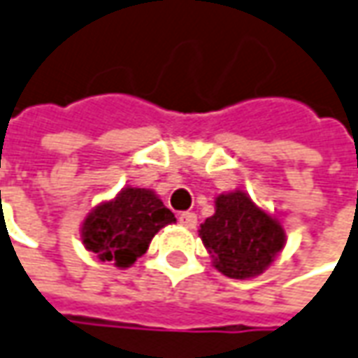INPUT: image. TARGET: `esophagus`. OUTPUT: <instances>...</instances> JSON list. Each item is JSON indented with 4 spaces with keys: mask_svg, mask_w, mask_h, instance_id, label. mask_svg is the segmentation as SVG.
I'll return each mask as SVG.
<instances>
[{
    "mask_svg": "<svg viewBox=\"0 0 358 358\" xmlns=\"http://www.w3.org/2000/svg\"><path fill=\"white\" fill-rule=\"evenodd\" d=\"M179 222L183 224L185 229H195L196 215L195 213H181V215H179Z\"/></svg>",
    "mask_w": 358,
    "mask_h": 358,
    "instance_id": "1",
    "label": "esophagus"
}]
</instances>
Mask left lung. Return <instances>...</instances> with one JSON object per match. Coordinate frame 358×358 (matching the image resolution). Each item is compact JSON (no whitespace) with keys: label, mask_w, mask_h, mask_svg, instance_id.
I'll use <instances>...</instances> for the list:
<instances>
[{"label":"left lung","mask_w":358,"mask_h":358,"mask_svg":"<svg viewBox=\"0 0 358 358\" xmlns=\"http://www.w3.org/2000/svg\"><path fill=\"white\" fill-rule=\"evenodd\" d=\"M199 234L215 268L234 280L262 274L285 242L282 224L242 191L217 196V210Z\"/></svg>","instance_id":"left-lung-1"}]
</instances>
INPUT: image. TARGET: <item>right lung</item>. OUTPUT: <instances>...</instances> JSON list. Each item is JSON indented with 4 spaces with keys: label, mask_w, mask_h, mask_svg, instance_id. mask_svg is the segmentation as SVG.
Returning <instances> with one entry per match:
<instances>
[{
    "label": "right lung",
    "mask_w": 358,
    "mask_h": 358,
    "mask_svg": "<svg viewBox=\"0 0 358 358\" xmlns=\"http://www.w3.org/2000/svg\"><path fill=\"white\" fill-rule=\"evenodd\" d=\"M175 222V215L150 189H124L96 207L83 224V241L102 262L128 268L145 254L155 232Z\"/></svg>",
    "instance_id": "1"
}]
</instances>
